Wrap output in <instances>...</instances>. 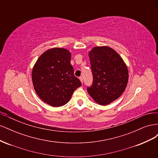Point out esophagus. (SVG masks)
<instances>
[{"label":"esophagus","mask_w":158,"mask_h":158,"mask_svg":"<svg viewBox=\"0 0 158 158\" xmlns=\"http://www.w3.org/2000/svg\"><path fill=\"white\" fill-rule=\"evenodd\" d=\"M79 79H80V82H82V83H83V78H82V77H80Z\"/></svg>","instance_id":"obj_1"}]
</instances>
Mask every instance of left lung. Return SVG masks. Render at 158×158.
I'll return each mask as SVG.
<instances>
[{"instance_id": "8db88e82", "label": "left lung", "mask_w": 158, "mask_h": 158, "mask_svg": "<svg viewBox=\"0 0 158 158\" xmlns=\"http://www.w3.org/2000/svg\"><path fill=\"white\" fill-rule=\"evenodd\" d=\"M93 84L87 91L97 103L107 106L125 90L128 71L122 57L108 46L94 47L88 52Z\"/></svg>"}]
</instances>
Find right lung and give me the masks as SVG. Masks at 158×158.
Returning a JSON list of instances; mask_svg holds the SVG:
<instances>
[{
  "instance_id": "1",
  "label": "right lung",
  "mask_w": 158,
  "mask_h": 158,
  "mask_svg": "<svg viewBox=\"0 0 158 158\" xmlns=\"http://www.w3.org/2000/svg\"><path fill=\"white\" fill-rule=\"evenodd\" d=\"M70 59L69 50L54 47L42 53L33 67L31 79L35 92L52 107L67 103L74 90L82 85L74 74Z\"/></svg>"
}]
</instances>
